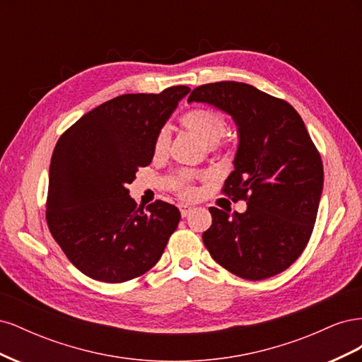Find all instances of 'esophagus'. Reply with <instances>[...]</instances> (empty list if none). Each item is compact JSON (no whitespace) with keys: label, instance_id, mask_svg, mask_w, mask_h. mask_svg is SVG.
<instances>
[{"label":"esophagus","instance_id":"esophagus-1","mask_svg":"<svg viewBox=\"0 0 362 362\" xmlns=\"http://www.w3.org/2000/svg\"><path fill=\"white\" fill-rule=\"evenodd\" d=\"M180 211L182 217H187L192 213V206L187 204H180Z\"/></svg>","mask_w":362,"mask_h":362}]
</instances>
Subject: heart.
<instances>
[{
  "instance_id": "heart-1",
  "label": "heart",
  "mask_w": 362,
  "mask_h": 362,
  "mask_svg": "<svg viewBox=\"0 0 362 362\" xmlns=\"http://www.w3.org/2000/svg\"><path fill=\"white\" fill-rule=\"evenodd\" d=\"M182 124L193 133L198 134L205 144L214 145L226 131V119L223 113L216 108H194L182 116ZM170 144V131L168 127H163L154 141V154L157 157L164 156L169 149ZM198 177L192 170H181L177 175V189L180 194L190 196L194 194V187L192 185L193 178Z\"/></svg>"
}]
</instances>
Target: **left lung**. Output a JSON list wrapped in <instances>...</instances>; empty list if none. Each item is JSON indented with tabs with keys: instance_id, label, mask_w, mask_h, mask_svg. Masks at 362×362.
<instances>
[{
	"instance_id": "8db88e82",
	"label": "left lung",
	"mask_w": 362,
	"mask_h": 362,
	"mask_svg": "<svg viewBox=\"0 0 362 362\" xmlns=\"http://www.w3.org/2000/svg\"><path fill=\"white\" fill-rule=\"evenodd\" d=\"M205 103L234 119L238 146L223 192L245 213L210 206L204 245L222 267L249 281L288 269L308 245L323 190V164L299 113L257 87L218 81L196 87Z\"/></svg>"
}]
</instances>
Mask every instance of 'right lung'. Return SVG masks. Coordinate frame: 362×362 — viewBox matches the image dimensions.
<instances>
[{
    "label": "right lung",
    "instance_id": "right-lung-1",
    "mask_svg": "<svg viewBox=\"0 0 362 362\" xmlns=\"http://www.w3.org/2000/svg\"><path fill=\"white\" fill-rule=\"evenodd\" d=\"M187 86L128 93L98 105L64 131L52 152L48 228L86 276L119 284L154 267L181 218L156 201L141 210L128 184L151 164L154 141Z\"/></svg>",
    "mask_w": 362,
    "mask_h": 362
}]
</instances>
